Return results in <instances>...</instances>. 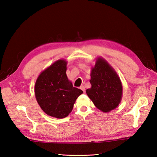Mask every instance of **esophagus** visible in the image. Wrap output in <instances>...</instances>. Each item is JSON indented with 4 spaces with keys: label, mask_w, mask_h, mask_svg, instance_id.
Segmentation results:
<instances>
[{
    "label": "esophagus",
    "mask_w": 157,
    "mask_h": 157,
    "mask_svg": "<svg viewBox=\"0 0 157 157\" xmlns=\"http://www.w3.org/2000/svg\"><path fill=\"white\" fill-rule=\"evenodd\" d=\"M80 88L82 90V91L84 92V93L85 92V88H84V86H81L80 87Z\"/></svg>",
    "instance_id": "esophagus-1"
}]
</instances>
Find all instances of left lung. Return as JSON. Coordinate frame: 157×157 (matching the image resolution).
<instances>
[{
  "mask_svg": "<svg viewBox=\"0 0 157 157\" xmlns=\"http://www.w3.org/2000/svg\"><path fill=\"white\" fill-rule=\"evenodd\" d=\"M88 96L99 110L109 113L119 105L122 97V85L118 74L101 57L96 59L92 67Z\"/></svg>",
  "mask_w": 157,
  "mask_h": 157,
  "instance_id": "left-lung-1",
  "label": "left lung"
}]
</instances>
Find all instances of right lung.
Returning <instances> with one entry per match:
<instances>
[{
	"label": "right lung",
	"instance_id": "1",
	"mask_svg": "<svg viewBox=\"0 0 157 157\" xmlns=\"http://www.w3.org/2000/svg\"><path fill=\"white\" fill-rule=\"evenodd\" d=\"M67 61L61 59L42 71L35 85V95L42 110L57 118L67 117L83 92L75 88L66 75Z\"/></svg>",
	"mask_w": 157,
	"mask_h": 157
}]
</instances>
